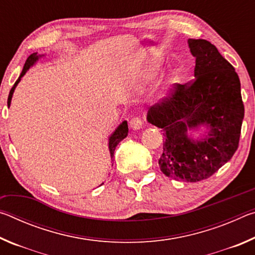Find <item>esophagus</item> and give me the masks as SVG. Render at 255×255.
Wrapping results in <instances>:
<instances>
[{
  "label": "esophagus",
  "instance_id": "obj_1",
  "mask_svg": "<svg viewBox=\"0 0 255 255\" xmlns=\"http://www.w3.org/2000/svg\"><path fill=\"white\" fill-rule=\"evenodd\" d=\"M129 126H130L132 130H138V129H140L141 126H143V122H141L140 118L133 117L131 118L130 122H129Z\"/></svg>",
  "mask_w": 255,
  "mask_h": 255
}]
</instances>
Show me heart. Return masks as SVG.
Returning <instances> with one entry per match:
<instances>
[{"label": "heart", "mask_w": 255, "mask_h": 255, "mask_svg": "<svg viewBox=\"0 0 255 255\" xmlns=\"http://www.w3.org/2000/svg\"><path fill=\"white\" fill-rule=\"evenodd\" d=\"M157 73H158L157 67H155V66L148 67L147 70H144L143 72L140 73L139 79H140L141 82H143V83H146V82L153 80L154 77L157 75ZM170 81L172 82V83H176V82L180 81V75L178 74V73H173L172 76L170 77Z\"/></svg>", "instance_id": "obj_1"}]
</instances>
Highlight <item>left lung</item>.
<instances>
[{
	"mask_svg": "<svg viewBox=\"0 0 255 255\" xmlns=\"http://www.w3.org/2000/svg\"><path fill=\"white\" fill-rule=\"evenodd\" d=\"M188 45L196 58L195 81L175 84L173 96L150 107L146 118L164 131L158 159L163 173L176 181L198 182L217 172L236 152L244 105L239 75L218 49L204 39H189Z\"/></svg>",
	"mask_w": 255,
	"mask_h": 255,
	"instance_id": "1",
	"label": "left lung"
}]
</instances>
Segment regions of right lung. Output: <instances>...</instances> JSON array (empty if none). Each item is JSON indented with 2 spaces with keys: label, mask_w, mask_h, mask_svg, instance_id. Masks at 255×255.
<instances>
[{
  "label": "right lung",
  "mask_w": 255,
  "mask_h": 255,
  "mask_svg": "<svg viewBox=\"0 0 255 255\" xmlns=\"http://www.w3.org/2000/svg\"><path fill=\"white\" fill-rule=\"evenodd\" d=\"M44 56L45 55H39L37 53H33V54L29 56L27 60H25L23 70H22V72H21L19 79L16 80L14 85L12 86L10 93H8V98H7V107L8 108H10V106H11V100H12V97H13L14 90L16 88V85L19 84V82L21 81V79H22V76L29 71L30 67H32L34 64H36L41 57H44ZM127 135H128V125H127L126 120H124V122L120 124L117 128H116V130L109 136V139H108V141H109L108 145H109V152H110L111 161H112V158H114V153H115L116 147H117V145L124 139V138H126Z\"/></svg>",
  "instance_id": "add662e5"
}]
</instances>
